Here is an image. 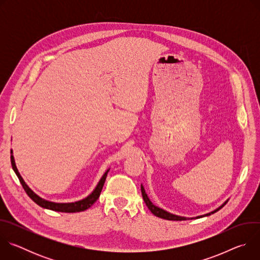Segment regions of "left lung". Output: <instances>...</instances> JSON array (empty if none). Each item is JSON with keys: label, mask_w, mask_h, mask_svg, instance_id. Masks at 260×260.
I'll list each match as a JSON object with an SVG mask.
<instances>
[{"label": "left lung", "mask_w": 260, "mask_h": 260, "mask_svg": "<svg viewBox=\"0 0 260 260\" xmlns=\"http://www.w3.org/2000/svg\"><path fill=\"white\" fill-rule=\"evenodd\" d=\"M141 191H142L143 200H144L146 206L148 207V209H149V210L151 211V213H152L153 215H155L156 217H159V218H162V219H167V220H176V221L186 220V218H185V217H181V216H177V215L171 214V213H169V212H167V211H165V210H162V209H160V208L154 206V205L150 202L149 198L147 197V194H146V192H145V189H144V187H143V185H141ZM225 204H226V202H225L223 205H222V206H220L218 209H216L215 211H213V212H211V213H208V214H206V215H203V216H199V217H197V218H202V217H205V216H209V215H211V214H214L215 212L219 211L222 207H224Z\"/></svg>", "instance_id": "8db88e82"}]
</instances>
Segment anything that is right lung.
<instances>
[{"label": "right lung", "mask_w": 260, "mask_h": 260, "mask_svg": "<svg viewBox=\"0 0 260 260\" xmlns=\"http://www.w3.org/2000/svg\"><path fill=\"white\" fill-rule=\"evenodd\" d=\"M11 153H12V150H11ZM11 165H12V169L14 170L16 176L18 177L22 187L24 189V191L26 192V194L37 204L39 205L40 207L42 208H45V209H49V210H52V211H57V212H64V213H75V212H81V211H85L87 210L88 208H90L95 202L96 200L100 198V194H101V191L103 189V186H104V183L106 181V177H107V174L109 172V170L103 175L102 179L100 180V182L98 183L95 189L85 199L79 201V202H75V203H68V204H59V203H52V202H49V201H46L44 199H41L40 197L37 196L28 186L25 184V182L23 181V179L21 178L20 174L18 173V170L15 166V161H14V157L13 155L11 154Z\"/></svg>", "instance_id": "add662e5"}]
</instances>
